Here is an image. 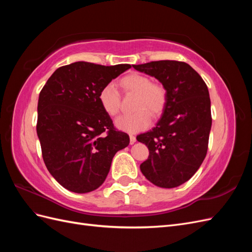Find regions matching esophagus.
Masks as SVG:
<instances>
[{
  "instance_id": "34e87169",
  "label": "esophagus",
  "mask_w": 252,
  "mask_h": 252,
  "mask_svg": "<svg viewBox=\"0 0 252 252\" xmlns=\"http://www.w3.org/2000/svg\"><path fill=\"white\" fill-rule=\"evenodd\" d=\"M129 138H130V144H131V145L135 143L136 139H135V136H134L133 134H130V135H129Z\"/></svg>"
}]
</instances>
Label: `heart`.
Listing matches in <instances>:
<instances>
[{"instance_id":"b5f03b06","label":"heart","mask_w":252,"mask_h":252,"mask_svg":"<svg viewBox=\"0 0 252 252\" xmlns=\"http://www.w3.org/2000/svg\"><path fill=\"white\" fill-rule=\"evenodd\" d=\"M120 85L125 93L135 94L134 110L132 114H125L116 120V126L123 131L138 132L149 127L151 114L158 117L165 108L167 102V93L163 86L152 83L147 75L140 73L128 74L121 79ZM98 103L102 109L114 117L120 111L121 96L116 85L112 83L103 86L97 95Z\"/></svg>"}]
</instances>
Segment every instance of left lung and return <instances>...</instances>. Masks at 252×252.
Here are the masks:
<instances>
[{
    "instance_id": "8db88e82",
    "label": "left lung",
    "mask_w": 252,
    "mask_h": 252,
    "mask_svg": "<svg viewBox=\"0 0 252 252\" xmlns=\"http://www.w3.org/2000/svg\"><path fill=\"white\" fill-rule=\"evenodd\" d=\"M133 68L155 77L167 93L157 126L136 136L149 149L141 171L156 186L178 187L197 171L207 154L212 123L207 85L185 62L155 61Z\"/></svg>"
}]
</instances>
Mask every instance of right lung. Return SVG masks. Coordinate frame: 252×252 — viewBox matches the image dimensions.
Here are the masks:
<instances>
[{
  "mask_svg": "<svg viewBox=\"0 0 252 252\" xmlns=\"http://www.w3.org/2000/svg\"><path fill=\"white\" fill-rule=\"evenodd\" d=\"M131 66L75 62L52 73L39 95L36 133L48 171L64 188L94 191L114 155L129 145L97 100L98 93Z\"/></svg>",
  "mask_w": 252,
  "mask_h": 252,
  "instance_id": "1",
  "label": "right lung"
}]
</instances>
